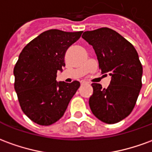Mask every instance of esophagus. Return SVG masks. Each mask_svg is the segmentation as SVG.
Segmentation results:
<instances>
[{
	"instance_id": "obj_1",
	"label": "esophagus",
	"mask_w": 152,
	"mask_h": 152,
	"mask_svg": "<svg viewBox=\"0 0 152 152\" xmlns=\"http://www.w3.org/2000/svg\"><path fill=\"white\" fill-rule=\"evenodd\" d=\"M85 84H86V80H81V81H80V85H85Z\"/></svg>"
}]
</instances>
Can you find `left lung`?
<instances>
[{"mask_svg":"<svg viewBox=\"0 0 152 152\" xmlns=\"http://www.w3.org/2000/svg\"><path fill=\"white\" fill-rule=\"evenodd\" d=\"M93 47L102 73L109 72L108 88L93 83L89 100L92 113L105 124H113L128 117L142 88V66L135 48L118 33L109 28L86 31L82 35Z\"/></svg>","mask_w":152,"mask_h":152,"instance_id":"8db88e82","label":"left lung"}]
</instances>
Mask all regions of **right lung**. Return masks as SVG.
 Listing matches in <instances>:
<instances>
[{"instance_id":"1","label":"right lung","mask_w":152,"mask_h":152,"mask_svg":"<svg viewBox=\"0 0 152 152\" xmlns=\"http://www.w3.org/2000/svg\"><path fill=\"white\" fill-rule=\"evenodd\" d=\"M82 31L50 29L23 48L14 68L15 90L24 114L35 124L48 126L65 113L80 82L56 80L65 66L66 52L80 38Z\"/></svg>"}]
</instances>
